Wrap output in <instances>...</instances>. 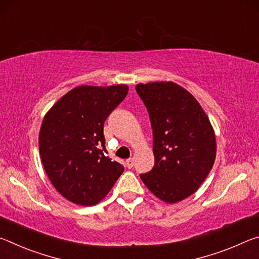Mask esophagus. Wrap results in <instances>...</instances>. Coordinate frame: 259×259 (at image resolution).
<instances>
[{"mask_svg":"<svg viewBox=\"0 0 259 259\" xmlns=\"http://www.w3.org/2000/svg\"><path fill=\"white\" fill-rule=\"evenodd\" d=\"M125 164H126V166H128L129 169H131L134 166V160L133 159H128L125 161Z\"/></svg>","mask_w":259,"mask_h":259,"instance_id":"34e87169","label":"esophagus"}]
</instances>
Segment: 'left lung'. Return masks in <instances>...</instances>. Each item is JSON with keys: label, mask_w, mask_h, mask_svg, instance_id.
<instances>
[{"label": "left lung", "mask_w": 259, "mask_h": 259, "mask_svg": "<svg viewBox=\"0 0 259 259\" xmlns=\"http://www.w3.org/2000/svg\"><path fill=\"white\" fill-rule=\"evenodd\" d=\"M136 91L150 114L155 160L140 178L159 199L178 202L198 190L212 168L213 129L198 100L176 83H140Z\"/></svg>", "instance_id": "left-lung-1"}]
</instances>
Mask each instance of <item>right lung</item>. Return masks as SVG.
I'll return each mask as SVG.
<instances>
[{
    "instance_id": "obj_1",
    "label": "right lung",
    "mask_w": 259,
    "mask_h": 259,
    "mask_svg": "<svg viewBox=\"0 0 259 259\" xmlns=\"http://www.w3.org/2000/svg\"><path fill=\"white\" fill-rule=\"evenodd\" d=\"M128 94L124 84L81 85L63 96L43 119L38 147L55 188L73 203L94 205L124 166L105 153L104 123Z\"/></svg>"
}]
</instances>
